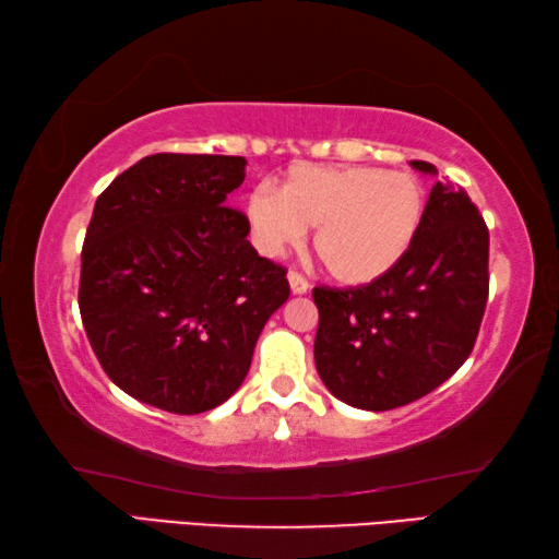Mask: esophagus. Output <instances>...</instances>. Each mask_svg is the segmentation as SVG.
<instances>
[{
  "label": "esophagus",
  "mask_w": 559,
  "mask_h": 559,
  "mask_svg": "<svg viewBox=\"0 0 559 559\" xmlns=\"http://www.w3.org/2000/svg\"><path fill=\"white\" fill-rule=\"evenodd\" d=\"M288 286H290L293 296H302V293H308L310 283H308L306 278H302L298 271H290V273H288Z\"/></svg>",
  "instance_id": "1"
}]
</instances>
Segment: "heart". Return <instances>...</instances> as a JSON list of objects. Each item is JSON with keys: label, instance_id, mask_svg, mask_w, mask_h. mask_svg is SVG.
Wrapping results in <instances>:
<instances>
[{"label": "heart", "instance_id": "1", "mask_svg": "<svg viewBox=\"0 0 559 559\" xmlns=\"http://www.w3.org/2000/svg\"><path fill=\"white\" fill-rule=\"evenodd\" d=\"M424 212L419 179L370 165H293L278 192L261 185L243 206L251 239L266 257H281L316 226V257L345 286L386 276L412 249Z\"/></svg>", "mask_w": 559, "mask_h": 559}]
</instances>
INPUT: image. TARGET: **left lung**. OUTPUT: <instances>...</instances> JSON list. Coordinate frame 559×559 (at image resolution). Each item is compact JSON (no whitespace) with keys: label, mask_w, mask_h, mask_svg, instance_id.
Returning <instances> with one entry per match:
<instances>
[{"label":"left lung","mask_w":559,"mask_h":559,"mask_svg":"<svg viewBox=\"0 0 559 559\" xmlns=\"http://www.w3.org/2000/svg\"><path fill=\"white\" fill-rule=\"evenodd\" d=\"M414 169L437 167L414 159ZM316 367L337 400L367 412L416 402L466 362L488 300V226L461 187H431L412 249L357 288H313Z\"/></svg>","instance_id":"8db88e82"}]
</instances>
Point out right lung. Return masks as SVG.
Returning a JSON list of instances; mask_svg holds the SVG:
<instances>
[{
	"label": "right lung",
	"mask_w": 559,
	"mask_h": 559,
	"mask_svg": "<svg viewBox=\"0 0 559 559\" xmlns=\"http://www.w3.org/2000/svg\"><path fill=\"white\" fill-rule=\"evenodd\" d=\"M243 177V157L157 153L93 206L83 328L110 380L157 409L202 414L229 400L290 296L286 269L259 257L246 216L226 206Z\"/></svg>",
	"instance_id": "obj_1"
}]
</instances>
